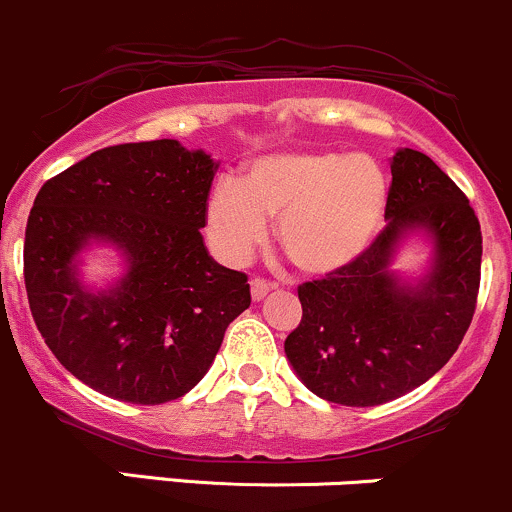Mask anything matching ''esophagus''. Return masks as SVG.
Here are the masks:
<instances>
[{"instance_id":"esophagus-1","label":"esophagus","mask_w":512,"mask_h":512,"mask_svg":"<svg viewBox=\"0 0 512 512\" xmlns=\"http://www.w3.org/2000/svg\"><path fill=\"white\" fill-rule=\"evenodd\" d=\"M271 290H273V285H271V283H266V280H261V278H254V280H251V298H254L256 302L266 298V295L271 293Z\"/></svg>"}]
</instances>
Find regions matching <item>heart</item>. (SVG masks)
Masks as SVG:
<instances>
[{"label":"heart","instance_id":"obj_1","mask_svg":"<svg viewBox=\"0 0 512 512\" xmlns=\"http://www.w3.org/2000/svg\"><path fill=\"white\" fill-rule=\"evenodd\" d=\"M390 185L373 158L346 151H290L256 158L239 183H219L205 210L214 254L244 263L278 219L276 241L312 278L337 276L371 249Z\"/></svg>","mask_w":512,"mask_h":512}]
</instances>
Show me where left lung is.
Segmentation results:
<instances>
[{"label": "left lung", "mask_w": 512, "mask_h": 512, "mask_svg": "<svg viewBox=\"0 0 512 512\" xmlns=\"http://www.w3.org/2000/svg\"><path fill=\"white\" fill-rule=\"evenodd\" d=\"M386 229L337 276L302 283V320L285 339L298 378L320 398L371 408L430 381L464 339L481 283V227L430 156L390 158ZM431 246L420 277L392 268L408 238Z\"/></svg>", "instance_id": "obj_1"}]
</instances>
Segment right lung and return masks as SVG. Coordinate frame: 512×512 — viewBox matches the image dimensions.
<instances>
[{"label":"right lung","mask_w":512,"mask_h":512,"mask_svg":"<svg viewBox=\"0 0 512 512\" xmlns=\"http://www.w3.org/2000/svg\"><path fill=\"white\" fill-rule=\"evenodd\" d=\"M219 163L175 139L90 153L38 190L24 241L26 295L48 349L78 381L161 405L210 371L229 322L251 305L246 276L207 251ZM109 245L123 276L81 280V254Z\"/></svg>","instance_id":"right-lung-1"}]
</instances>
